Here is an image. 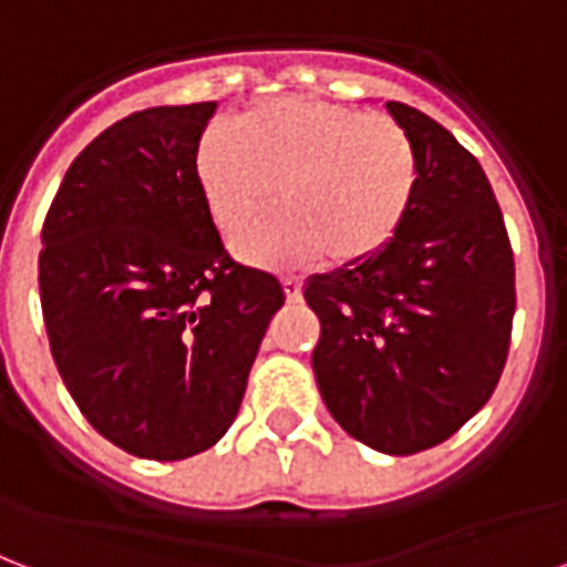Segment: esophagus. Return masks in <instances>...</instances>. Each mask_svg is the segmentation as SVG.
I'll return each instance as SVG.
<instances>
[{"label":"esophagus","mask_w":567,"mask_h":567,"mask_svg":"<svg viewBox=\"0 0 567 567\" xmlns=\"http://www.w3.org/2000/svg\"><path fill=\"white\" fill-rule=\"evenodd\" d=\"M284 292H287V301H298L301 298V284L298 280H284Z\"/></svg>","instance_id":"esophagus-1"}]
</instances>
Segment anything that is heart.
<instances>
[{"label":"heart","instance_id":"obj_1","mask_svg":"<svg viewBox=\"0 0 567 567\" xmlns=\"http://www.w3.org/2000/svg\"><path fill=\"white\" fill-rule=\"evenodd\" d=\"M195 186L224 234L275 206L287 215L236 236L248 262H313L358 269L405 230L420 192V156L390 117L313 100L271 96L239 124L206 126L192 156Z\"/></svg>","mask_w":567,"mask_h":567}]
</instances>
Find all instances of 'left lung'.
Segmentation results:
<instances>
[{"mask_svg":"<svg viewBox=\"0 0 567 567\" xmlns=\"http://www.w3.org/2000/svg\"><path fill=\"white\" fill-rule=\"evenodd\" d=\"M420 156L405 230L358 269L305 287L322 333L313 372L346 432L414 455L458 432L491 399L515 316V257L485 171L450 130L390 100Z\"/></svg>","mask_w":567,"mask_h":567,"instance_id":"8db88e82","label":"left lung"}]
</instances>
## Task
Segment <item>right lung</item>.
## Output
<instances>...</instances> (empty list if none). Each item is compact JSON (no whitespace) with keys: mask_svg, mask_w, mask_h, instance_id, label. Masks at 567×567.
<instances>
[{"mask_svg":"<svg viewBox=\"0 0 567 567\" xmlns=\"http://www.w3.org/2000/svg\"><path fill=\"white\" fill-rule=\"evenodd\" d=\"M215 103L156 105L96 135L41 230V307L64 388L105 441L179 462L234 425L284 287L224 251L195 186Z\"/></svg>","mask_w":567,"mask_h":567,"instance_id":"obj_1","label":"right lung"}]
</instances>
